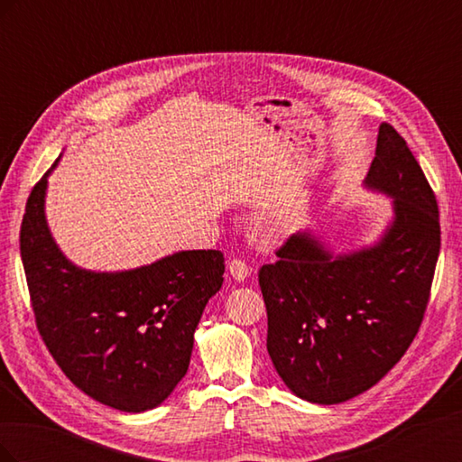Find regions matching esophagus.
Returning a JSON list of instances; mask_svg holds the SVG:
<instances>
[{"instance_id":"34e87169","label":"esophagus","mask_w":462,"mask_h":462,"mask_svg":"<svg viewBox=\"0 0 462 462\" xmlns=\"http://www.w3.org/2000/svg\"><path fill=\"white\" fill-rule=\"evenodd\" d=\"M229 273L236 279V282H245V279H246L248 273H250V268H248V263H246L245 260L233 258V260L229 262Z\"/></svg>"}]
</instances>
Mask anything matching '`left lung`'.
<instances>
[{
	"label": "left lung",
	"mask_w": 462,
	"mask_h": 462,
	"mask_svg": "<svg viewBox=\"0 0 462 462\" xmlns=\"http://www.w3.org/2000/svg\"><path fill=\"white\" fill-rule=\"evenodd\" d=\"M366 187L393 199L395 217L380 243L333 256L297 233L258 272L273 366L292 393L318 404L360 395L407 353L439 256L436 194L389 123L377 133Z\"/></svg>",
	"instance_id": "1"
}]
</instances>
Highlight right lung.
Returning a JSON list of instances; mask_svg holds the SVG:
<instances>
[{
	"mask_svg": "<svg viewBox=\"0 0 462 462\" xmlns=\"http://www.w3.org/2000/svg\"><path fill=\"white\" fill-rule=\"evenodd\" d=\"M50 171L32 187L21 223L40 337L88 397L123 412L150 411L187 374L194 329L221 289L226 260L219 250H185L131 272L77 268L46 226Z\"/></svg>",
	"mask_w": 462,
	"mask_h": 462,
	"instance_id": "add662e5",
	"label": "right lung"
}]
</instances>
